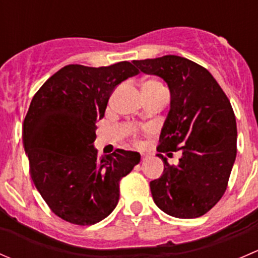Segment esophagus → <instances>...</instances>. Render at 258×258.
Listing matches in <instances>:
<instances>
[{
  "instance_id": "34e87169",
  "label": "esophagus",
  "mask_w": 258,
  "mask_h": 258,
  "mask_svg": "<svg viewBox=\"0 0 258 258\" xmlns=\"http://www.w3.org/2000/svg\"><path fill=\"white\" fill-rule=\"evenodd\" d=\"M148 157V153H142V161H146Z\"/></svg>"
}]
</instances>
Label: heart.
<instances>
[{"label":"heart","mask_w":258,"mask_h":258,"mask_svg":"<svg viewBox=\"0 0 258 258\" xmlns=\"http://www.w3.org/2000/svg\"><path fill=\"white\" fill-rule=\"evenodd\" d=\"M150 82H156V81H150ZM135 136H136V132H135Z\"/></svg>","instance_id":"1"}]
</instances>
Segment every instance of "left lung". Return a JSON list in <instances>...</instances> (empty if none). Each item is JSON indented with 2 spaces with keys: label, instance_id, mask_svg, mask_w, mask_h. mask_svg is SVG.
Returning a JSON list of instances; mask_svg holds the SVG:
<instances>
[{
  "label": "left lung",
  "instance_id": "8db88e82",
  "mask_svg": "<svg viewBox=\"0 0 258 258\" xmlns=\"http://www.w3.org/2000/svg\"><path fill=\"white\" fill-rule=\"evenodd\" d=\"M142 72L160 76L171 92V110L158 152L182 151L178 166L161 153L165 170L150 182L153 201L177 218L204 216L227 188L237 153V126L230 100L205 67L184 57L134 61Z\"/></svg>",
  "mask_w": 258,
  "mask_h": 258
}]
</instances>
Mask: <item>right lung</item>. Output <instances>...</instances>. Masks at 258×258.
Returning a JSON list of instances; mask_svg holds the SVG:
<instances>
[{
  "mask_svg": "<svg viewBox=\"0 0 258 258\" xmlns=\"http://www.w3.org/2000/svg\"><path fill=\"white\" fill-rule=\"evenodd\" d=\"M139 72L128 61L98 69L67 64L31 101L22 127L31 178L67 222L90 226L107 217L118 204L119 181L141 160L121 148L98 157L93 147L96 122L114 87Z\"/></svg>",
  "mask_w": 258,
  "mask_h": 258,
  "instance_id": "right-lung-1",
  "label": "right lung"
}]
</instances>
